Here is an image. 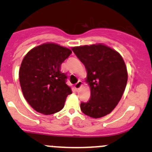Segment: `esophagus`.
Returning a JSON list of instances; mask_svg holds the SVG:
<instances>
[{
    "label": "esophagus",
    "mask_w": 152,
    "mask_h": 152,
    "mask_svg": "<svg viewBox=\"0 0 152 152\" xmlns=\"http://www.w3.org/2000/svg\"><path fill=\"white\" fill-rule=\"evenodd\" d=\"M82 86H83V83H82V81H78L77 83L75 84L74 87H75V88H76V90L78 91Z\"/></svg>",
    "instance_id": "34e87169"
}]
</instances>
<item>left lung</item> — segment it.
I'll return each instance as SVG.
<instances>
[{"label": "left lung", "mask_w": 152, "mask_h": 152, "mask_svg": "<svg viewBox=\"0 0 152 152\" xmlns=\"http://www.w3.org/2000/svg\"><path fill=\"white\" fill-rule=\"evenodd\" d=\"M72 50L86 69V83L91 88L88 102L81 103L82 112L92 118L111 113L121 100L128 73L121 56L102 44L73 47Z\"/></svg>", "instance_id": "8db88e82"}]
</instances>
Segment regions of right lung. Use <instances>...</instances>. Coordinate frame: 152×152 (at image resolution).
Returning <instances> with one entry per match:
<instances>
[{
  "label": "right lung",
  "mask_w": 152,
  "mask_h": 152,
  "mask_svg": "<svg viewBox=\"0 0 152 152\" xmlns=\"http://www.w3.org/2000/svg\"><path fill=\"white\" fill-rule=\"evenodd\" d=\"M71 53L56 43H45L29 50L23 59L20 87L26 100L38 112L50 115L61 111L72 93L61 71V65Z\"/></svg>",
  "instance_id": "right-lung-1"
}]
</instances>
